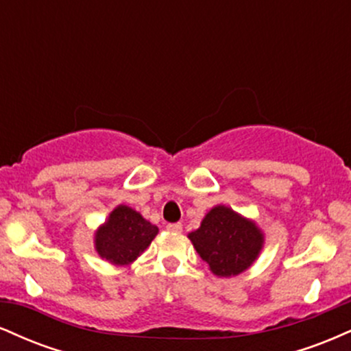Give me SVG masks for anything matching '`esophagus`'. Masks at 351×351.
<instances>
[{
  "mask_svg": "<svg viewBox=\"0 0 351 351\" xmlns=\"http://www.w3.org/2000/svg\"><path fill=\"white\" fill-rule=\"evenodd\" d=\"M167 229L170 232H181V231H183V226H181L180 223H171V224H168Z\"/></svg>",
  "mask_w": 351,
  "mask_h": 351,
  "instance_id": "34e87169",
  "label": "esophagus"
}]
</instances>
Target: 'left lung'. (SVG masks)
Returning <instances> with one entry per match:
<instances>
[{
	"mask_svg": "<svg viewBox=\"0 0 351 351\" xmlns=\"http://www.w3.org/2000/svg\"><path fill=\"white\" fill-rule=\"evenodd\" d=\"M188 237L217 277L244 272L259 257L264 245V234L257 224L224 204L213 208Z\"/></svg>",
	"mask_w": 351,
	"mask_h": 351,
	"instance_id": "obj_1",
	"label": "left lung"
}]
</instances>
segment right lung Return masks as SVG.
Listing matches in <instances>:
<instances>
[{
  "label": "right lung",
  "mask_w": 351,
  "mask_h": 351,
  "mask_svg": "<svg viewBox=\"0 0 351 351\" xmlns=\"http://www.w3.org/2000/svg\"><path fill=\"white\" fill-rule=\"evenodd\" d=\"M156 234L158 228L155 224L135 209L120 204L95 231V251L110 264L127 265L152 244Z\"/></svg>",
  "instance_id": "1"
}]
</instances>
